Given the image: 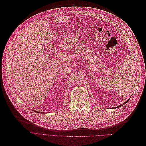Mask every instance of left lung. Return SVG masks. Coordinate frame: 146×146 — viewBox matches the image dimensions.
Listing matches in <instances>:
<instances>
[{
  "label": "left lung",
  "instance_id": "1",
  "mask_svg": "<svg viewBox=\"0 0 146 146\" xmlns=\"http://www.w3.org/2000/svg\"><path fill=\"white\" fill-rule=\"evenodd\" d=\"M129 100H127V101H125V102H124V103H123V104H121V105H120V106H118V107H117V108H119V107H120V106H123V105H125V104H126V103H127V102H128V101H129ZM116 108V107H115V108Z\"/></svg>",
  "mask_w": 146,
  "mask_h": 146
}]
</instances>
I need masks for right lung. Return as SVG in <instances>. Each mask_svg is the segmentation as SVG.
<instances>
[{"instance_id": "1", "label": "right lung", "mask_w": 146, "mask_h": 146, "mask_svg": "<svg viewBox=\"0 0 146 146\" xmlns=\"http://www.w3.org/2000/svg\"><path fill=\"white\" fill-rule=\"evenodd\" d=\"M36 111V112H37V113H41V112H39V111Z\"/></svg>"}]
</instances>
